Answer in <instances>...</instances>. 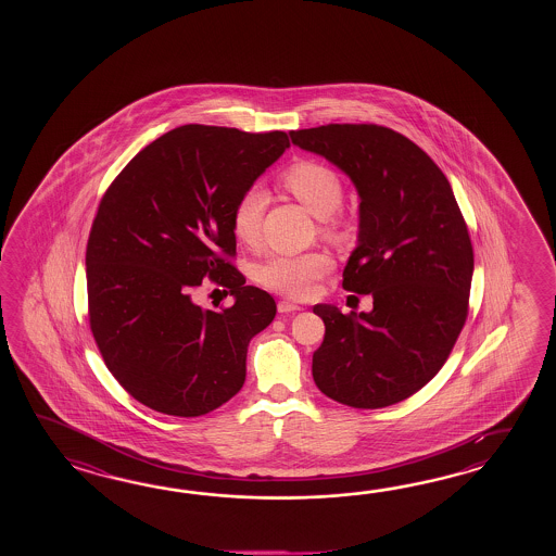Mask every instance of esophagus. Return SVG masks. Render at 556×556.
I'll return each mask as SVG.
<instances>
[{"label":"esophagus","instance_id":"34e87169","mask_svg":"<svg viewBox=\"0 0 556 556\" xmlns=\"http://www.w3.org/2000/svg\"><path fill=\"white\" fill-rule=\"evenodd\" d=\"M298 309H302V306H298L294 302H288V300H280L278 302V312L280 314H290V312H298Z\"/></svg>","mask_w":556,"mask_h":556}]
</instances>
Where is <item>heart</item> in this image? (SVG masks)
Segmentation results:
<instances>
[{
	"label": "heart",
	"instance_id": "b5f03b06",
	"mask_svg": "<svg viewBox=\"0 0 556 556\" xmlns=\"http://www.w3.org/2000/svg\"><path fill=\"white\" fill-rule=\"evenodd\" d=\"M283 189L294 194L309 213L321 218L319 230L331 242H343L352 232V220L340 213L343 199L342 178L338 173L319 161L302 159L286 166L280 175ZM268 197L261 187H249L238 197L230 226L235 237L254 247L261 240L262 216ZM333 261L330 254L321 250L302 252V254H273L258 266V280L278 294L304 300L314 294L316 283L330 273Z\"/></svg>",
	"mask_w": 556,
	"mask_h": 556
}]
</instances>
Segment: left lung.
Returning a JSON list of instances; mask_svg holds the SVG:
<instances>
[{"label":"left lung","mask_w":556,"mask_h":556,"mask_svg":"<svg viewBox=\"0 0 556 556\" xmlns=\"http://www.w3.org/2000/svg\"><path fill=\"white\" fill-rule=\"evenodd\" d=\"M359 192V247L343 290L374 298L366 314L318 304L324 342L312 357L318 390L355 409L403 402L435 378L469 314L472 247L450 180L397 130L330 123L290 130Z\"/></svg>","instance_id":"left-lung-1"}]
</instances>
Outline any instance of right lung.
<instances>
[{
	"label": "right lung",
	"mask_w": 556,
	"mask_h": 556,
	"mask_svg": "<svg viewBox=\"0 0 556 556\" xmlns=\"http://www.w3.org/2000/svg\"><path fill=\"white\" fill-rule=\"evenodd\" d=\"M288 147L283 130L182 125L135 154L99 202L85 254L89 326L113 378L159 414L199 417L244 386L250 340L276 302L237 270L230 214ZM206 277L229 288L232 307L191 302Z\"/></svg>",
	"instance_id": "1"
}]
</instances>
